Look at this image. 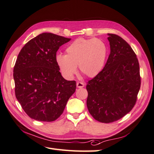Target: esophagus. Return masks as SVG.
Returning a JSON list of instances; mask_svg holds the SVG:
<instances>
[{
    "label": "esophagus",
    "instance_id": "esophagus-1",
    "mask_svg": "<svg viewBox=\"0 0 154 154\" xmlns=\"http://www.w3.org/2000/svg\"><path fill=\"white\" fill-rule=\"evenodd\" d=\"M76 86L78 88H83V87L85 86V84L83 83V82H78L76 83Z\"/></svg>",
    "mask_w": 154,
    "mask_h": 154
}]
</instances>
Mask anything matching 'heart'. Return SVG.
<instances>
[{"label": "heart", "instance_id": "heart-1", "mask_svg": "<svg viewBox=\"0 0 154 154\" xmlns=\"http://www.w3.org/2000/svg\"><path fill=\"white\" fill-rule=\"evenodd\" d=\"M66 53L57 54L55 60L62 75L71 80L77 71L78 65L80 71L87 76H97L103 67L107 49L100 39L79 38L67 46Z\"/></svg>", "mask_w": 154, "mask_h": 154}]
</instances>
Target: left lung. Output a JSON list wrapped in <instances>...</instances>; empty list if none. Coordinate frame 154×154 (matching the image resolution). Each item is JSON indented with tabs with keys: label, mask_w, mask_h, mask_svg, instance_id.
I'll return each instance as SVG.
<instances>
[{
	"label": "left lung",
	"mask_w": 154,
	"mask_h": 154,
	"mask_svg": "<svg viewBox=\"0 0 154 154\" xmlns=\"http://www.w3.org/2000/svg\"><path fill=\"white\" fill-rule=\"evenodd\" d=\"M110 53L103 70L87 82V106L101 123L122 118L133 109L141 87L137 56L124 39L108 34Z\"/></svg>",
	"instance_id": "1"
}]
</instances>
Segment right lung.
I'll list each match as a JSON object with an SVG mask.
<instances>
[{
  "label": "right lung",
  "instance_id": "add662e5",
  "mask_svg": "<svg viewBox=\"0 0 154 154\" xmlns=\"http://www.w3.org/2000/svg\"><path fill=\"white\" fill-rule=\"evenodd\" d=\"M70 40L43 32L26 43L18 55L13 69L15 96L32 119H57L76 91V82L65 80L55 60L60 46Z\"/></svg>",
  "mask_w": 154,
  "mask_h": 154
}]
</instances>
